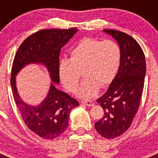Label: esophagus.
Returning a JSON list of instances; mask_svg holds the SVG:
<instances>
[{"instance_id":"obj_1","label":"esophagus","mask_w":158,"mask_h":158,"mask_svg":"<svg viewBox=\"0 0 158 158\" xmlns=\"http://www.w3.org/2000/svg\"><path fill=\"white\" fill-rule=\"evenodd\" d=\"M82 104H85L86 106H89V107H92V106L94 105V103L91 100H85V101H81Z\"/></svg>"}]
</instances>
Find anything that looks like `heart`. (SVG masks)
Instances as JSON below:
<instances>
[{
    "mask_svg": "<svg viewBox=\"0 0 158 158\" xmlns=\"http://www.w3.org/2000/svg\"><path fill=\"white\" fill-rule=\"evenodd\" d=\"M121 58L120 47L115 42L85 38L71 50L69 60L60 62L58 76L67 91L74 93L82 72L85 80L77 96L89 100L97 94L100 87L111 85L118 73Z\"/></svg>",
    "mask_w": 158,
    "mask_h": 158,
    "instance_id": "b5f03b06",
    "label": "heart"
}]
</instances>
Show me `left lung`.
Segmentation results:
<instances>
[{"instance_id":"1","label":"left lung","mask_w":158,"mask_h":158,"mask_svg":"<svg viewBox=\"0 0 158 158\" xmlns=\"http://www.w3.org/2000/svg\"><path fill=\"white\" fill-rule=\"evenodd\" d=\"M104 31L118 42L122 58L114 81L96 100L104 115L95 128L101 136L112 139L126 132L132 123L140 105L146 67L144 52L134 38L119 31Z\"/></svg>"}]
</instances>
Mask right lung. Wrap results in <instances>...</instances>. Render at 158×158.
I'll return each mask as SVG.
<instances>
[{"label":"right lung","mask_w":158,"mask_h":158,"mask_svg":"<svg viewBox=\"0 0 158 158\" xmlns=\"http://www.w3.org/2000/svg\"><path fill=\"white\" fill-rule=\"evenodd\" d=\"M76 32L74 27L39 31L21 43L14 57L10 79L14 100L27 127L44 139H56L63 133L68 127L69 113L79 103L51 84L48 96L40 105H28L19 98L15 76L25 65L41 62L47 67L51 80L59 83L60 51Z\"/></svg>","instance_id":"right-lung-1"}]
</instances>
